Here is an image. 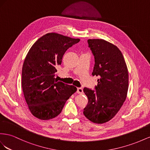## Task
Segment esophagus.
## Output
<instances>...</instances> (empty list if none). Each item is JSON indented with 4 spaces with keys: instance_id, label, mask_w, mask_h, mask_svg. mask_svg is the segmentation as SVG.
Instances as JSON below:
<instances>
[{
    "instance_id": "1",
    "label": "esophagus",
    "mask_w": 150,
    "mask_h": 150,
    "mask_svg": "<svg viewBox=\"0 0 150 150\" xmlns=\"http://www.w3.org/2000/svg\"><path fill=\"white\" fill-rule=\"evenodd\" d=\"M76 92H77V93H79V94L83 93V88H81V87L77 88V91H76Z\"/></svg>"
}]
</instances>
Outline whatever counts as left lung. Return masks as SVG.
Wrapping results in <instances>:
<instances>
[{"mask_svg":"<svg viewBox=\"0 0 150 150\" xmlns=\"http://www.w3.org/2000/svg\"><path fill=\"white\" fill-rule=\"evenodd\" d=\"M87 42L95 58L92 75L99 79L96 91L83 88L88 99L83 114L92 122L103 124L115 116L126 99L128 70L116 46L102 39H90Z\"/></svg>","mask_w":150,"mask_h":150,"instance_id":"obj_1","label":"left lung"}]
</instances>
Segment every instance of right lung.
I'll return each instance as SVG.
<instances>
[{"instance_id": "right-lung-1", "label": "right lung", "mask_w": 150, "mask_h": 150, "mask_svg": "<svg viewBox=\"0 0 150 150\" xmlns=\"http://www.w3.org/2000/svg\"><path fill=\"white\" fill-rule=\"evenodd\" d=\"M79 41L58 33H47L29 50L22 69V88L35 117L41 120L57 117L77 90L74 85L58 82L54 76L65 51Z\"/></svg>"}]
</instances>
